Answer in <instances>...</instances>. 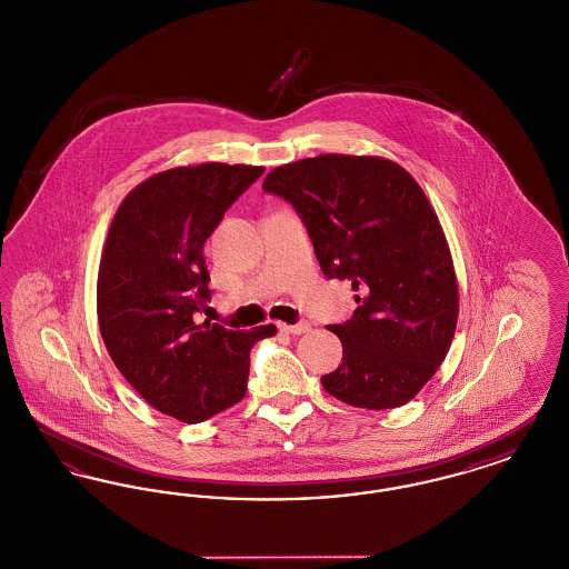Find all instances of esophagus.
I'll use <instances>...</instances> for the list:
<instances>
[{"label":"esophagus","instance_id":"34e87169","mask_svg":"<svg viewBox=\"0 0 569 569\" xmlns=\"http://www.w3.org/2000/svg\"><path fill=\"white\" fill-rule=\"evenodd\" d=\"M283 332H290V335H302V332H307L311 326L309 322H297V325H281L279 326Z\"/></svg>","mask_w":569,"mask_h":569}]
</instances>
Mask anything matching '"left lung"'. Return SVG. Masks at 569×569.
Returning a JSON list of instances; mask_svg holds the SVG:
<instances>
[{
	"mask_svg": "<svg viewBox=\"0 0 569 569\" xmlns=\"http://www.w3.org/2000/svg\"><path fill=\"white\" fill-rule=\"evenodd\" d=\"M262 190L295 207L326 277L356 290L352 318L328 326L343 358L326 392L406 406L443 362L459 318L452 256L425 191L399 163L337 153L279 166Z\"/></svg>",
	"mask_w": 569,
	"mask_h": 569,
	"instance_id": "left-lung-1",
	"label": "left lung"
}]
</instances>
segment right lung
I'll return each mask as SVG.
<instances>
[{
  "label": "right lung",
  "mask_w": 569,
  "mask_h": 569,
  "mask_svg": "<svg viewBox=\"0 0 569 569\" xmlns=\"http://www.w3.org/2000/svg\"><path fill=\"white\" fill-rule=\"evenodd\" d=\"M262 172L217 162L166 170L130 191L110 223L98 274L104 346L149 406L188 425L243 399L249 352L277 332L198 322L211 300L204 243Z\"/></svg>",
  "instance_id": "right-lung-1"
}]
</instances>
